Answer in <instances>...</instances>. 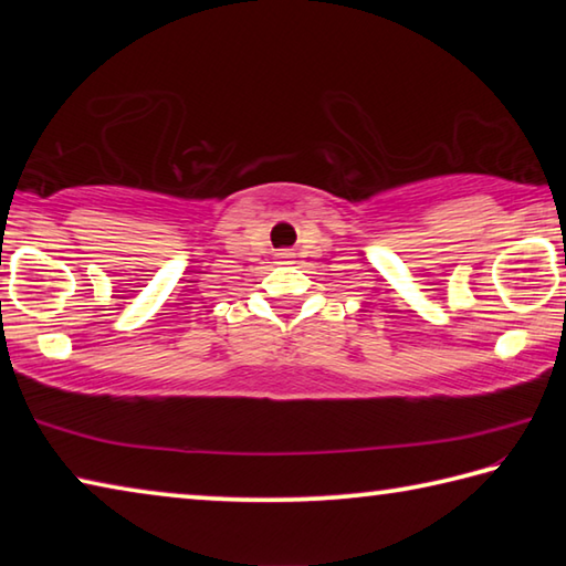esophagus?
<instances>
[{"label":"esophagus","instance_id":"obj_1","mask_svg":"<svg viewBox=\"0 0 566 566\" xmlns=\"http://www.w3.org/2000/svg\"><path fill=\"white\" fill-rule=\"evenodd\" d=\"M277 258L283 260V263H291V258H293V253H289V250H285V253H277Z\"/></svg>","mask_w":566,"mask_h":566}]
</instances>
